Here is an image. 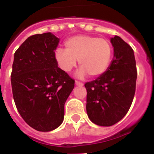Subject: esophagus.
<instances>
[{
    "instance_id": "esophagus-1",
    "label": "esophagus",
    "mask_w": 154,
    "mask_h": 154,
    "mask_svg": "<svg viewBox=\"0 0 154 154\" xmlns=\"http://www.w3.org/2000/svg\"><path fill=\"white\" fill-rule=\"evenodd\" d=\"M75 85H76V86H79V87H82V86H83V83H82V82H77V81H76V82H75Z\"/></svg>"
}]
</instances>
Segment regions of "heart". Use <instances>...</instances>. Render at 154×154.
<instances>
[{
    "label": "heart",
    "instance_id": "obj_1",
    "mask_svg": "<svg viewBox=\"0 0 154 154\" xmlns=\"http://www.w3.org/2000/svg\"><path fill=\"white\" fill-rule=\"evenodd\" d=\"M65 48H58L54 52V57L58 67L65 72H70L78 63L81 68L76 76L83 78L99 77L110 65L112 47L105 38L90 35H77L65 42Z\"/></svg>",
    "mask_w": 154,
    "mask_h": 154
}]
</instances>
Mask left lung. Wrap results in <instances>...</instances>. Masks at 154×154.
Returning <instances> with one entry per match:
<instances>
[{
	"mask_svg": "<svg viewBox=\"0 0 154 154\" xmlns=\"http://www.w3.org/2000/svg\"><path fill=\"white\" fill-rule=\"evenodd\" d=\"M114 57L107 70L85 84L87 113L97 125L111 126L124 118L135 93L137 70L134 50L119 36L110 38Z\"/></svg>",
	"mask_w": 154,
	"mask_h": 154,
	"instance_id": "1",
	"label": "left lung"
}]
</instances>
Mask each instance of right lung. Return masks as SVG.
Here are the masks:
<instances>
[{
  "label": "right lung",
  "instance_id": "1",
  "mask_svg": "<svg viewBox=\"0 0 154 154\" xmlns=\"http://www.w3.org/2000/svg\"><path fill=\"white\" fill-rule=\"evenodd\" d=\"M58 43L50 32L32 35L14 55L11 80L15 106L25 122L42 132L63 123L64 104L75 83L57 67L54 51Z\"/></svg>",
  "mask_w": 154,
  "mask_h": 154
}]
</instances>
